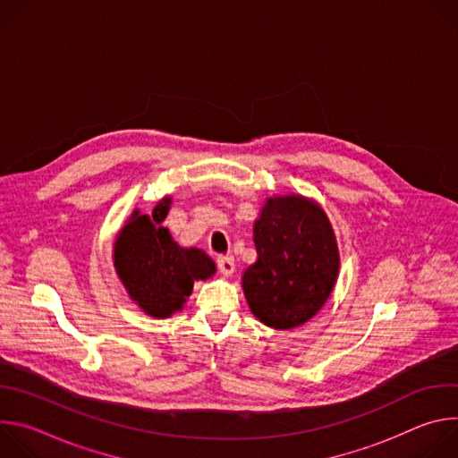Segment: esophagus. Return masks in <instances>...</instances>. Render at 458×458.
<instances>
[{"instance_id":"obj_1","label":"esophagus","mask_w":458,"mask_h":458,"mask_svg":"<svg viewBox=\"0 0 458 458\" xmlns=\"http://www.w3.org/2000/svg\"><path fill=\"white\" fill-rule=\"evenodd\" d=\"M217 268H219V272L225 277H230L235 272V260H233V257H230V255L217 257Z\"/></svg>"}]
</instances>
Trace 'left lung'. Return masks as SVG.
I'll return each instance as SVG.
<instances>
[{
	"mask_svg": "<svg viewBox=\"0 0 458 458\" xmlns=\"http://www.w3.org/2000/svg\"><path fill=\"white\" fill-rule=\"evenodd\" d=\"M257 260L241 277L250 311L276 330L313 318L339 276L332 223L313 199L299 193L268 198L253 223Z\"/></svg>",
	"mask_w": 458,
	"mask_h": 458,
	"instance_id": "1",
	"label": "left lung"
}]
</instances>
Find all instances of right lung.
<instances>
[{
    "label": "right lung",
    "mask_w": 458,
    "mask_h": 458,
    "mask_svg": "<svg viewBox=\"0 0 458 458\" xmlns=\"http://www.w3.org/2000/svg\"><path fill=\"white\" fill-rule=\"evenodd\" d=\"M172 198H163L150 216L138 208L117 232L114 268L132 299L147 315L166 318L181 311L195 281L216 274L214 260L201 248H182L163 226Z\"/></svg>",
    "instance_id": "1"
}]
</instances>
